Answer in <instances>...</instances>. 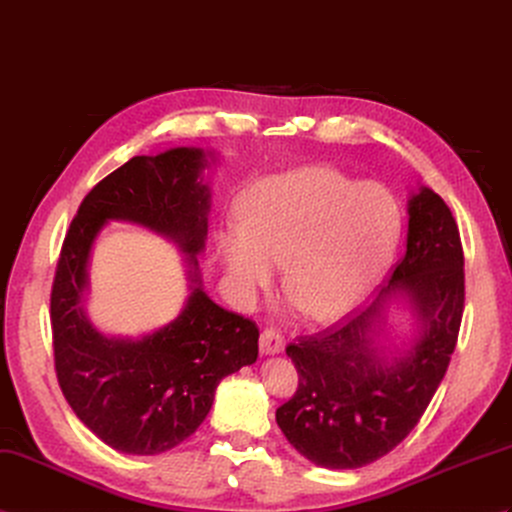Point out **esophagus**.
<instances>
[{
  "mask_svg": "<svg viewBox=\"0 0 512 512\" xmlns=\"http://www.w3.org/2000/svg\"><path fill=\"white\" fill-rule=\"evenodd\" d=\"M283 347H285V338H283V334H281L279 329L268 327V329L261 331V336H259V349H261V353L275 355V353H281Z\"/></svg>",
  "mask_w": 512,
  "mask_h": 512,
  "instance_id": "1",
  "label": "esophagus"
}]
</instances>
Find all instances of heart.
<instances>
[{
	"mask_svg": "<svg viewBox=\"0 0 512 512\" xmlns=\"http://www.w3.org/2000/svg\"><path fill=\"white\" fill-rule=\"evenodd\" d=\"M401 237V209L388 189L329 168H303L255 183L240 224L224 229L220 253L237 294L253 296L285 259V283L305 312H347L384 275Z\"/></svg>",
	"mask_w": 512,
	"mask_h": 512,
	"instance_id": "heart-1",
	"label": "heart"
}]
</instances>
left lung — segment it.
<instances>
[{
  "instance_id": "1",
  "label": "left lung",
  "mask_w": 512,
  "mask_h": 512,
  "mask_svg": "<svg viewBox=\"0 0 512 512\" xmlns=\"http://www.w3.org/2000/svg\"><path fill=\"white\" fill-rule=\"evenodd\" d=\"M408 244L388 283L358 314L285 347L299 373L277 408L290 445L325 469H358L386 456L430 406L456 349L465 310V253L447 202L421 187L408 200ZM406 293L422 320L413 349L386 363L372 347L390 295Z\"/></svg>"
}]
</instances>
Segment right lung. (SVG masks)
Listing matches in <instances>:
<instances>
[{
	"label": "right lung",
	"mask_w": 512,
	"mask_h": 512,
	"mask_svg": "<svg viewBox=\"0 0 512 512\" xmlns=\"http://www.w3.org/2000/svg\"><path fill=\"white\" fill-rule=\"evenodd\" d=\"M205 152L172 148L133 157L82 198L58 255L50 294L56 379L76 417L124 454H163L192 436L220 379L257 360L259 329L202 292L196 255L205 246L209 189ZM106 219H128L170 236L190 255L195 281L186 310L141 341L100 335L81 314L86 259Z\"/></svg>",
	"instance_id": "obj_1"
}]
</instances>
